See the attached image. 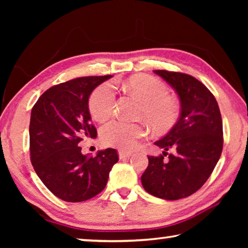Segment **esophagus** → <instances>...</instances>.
I'll use <instances>...</instances> for the list:
<instances>
[{"label": "esophagus", "mask_w": 248, "mask_h": 248, "mask_svg": "<svg viewBox=\"0 0 248 248\" xmlns=\"http://www.w3.org/2000/svg\"><path fill=\"white\" fill-rule=\"evenodd\" d=\"M131 155H132L131 152H125V151H123V150L119 151V158H120V159L129 158L130 156H131Z\"/></svg>", "instance_id": "1"}]
</instances>
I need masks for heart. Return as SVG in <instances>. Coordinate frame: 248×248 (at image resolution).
I'll use <instances>...</instances> for the list:
<instances>
[{"instance_id":"obj_1","label":"heart","mask_w":248,"mask_h":248,"mask_svg":"<svg viewBox=\"0 0 248 248\" xmlns=\"http://www.w3.org/2000/svg\"><path fill=\"white\" fill-rule=\"evenodd\" d=\"M128 87L144 100L142 115L156 131H165L175 124L179 115V107L174 99L169 97L166 86L151 77H138L130 79ZM117 89L112 82L100 84L93 91L89 107L92 116L104 120L115 110ZM145 128L140 124H132L120 119H112L104 124L100 137L106 145L123 150H132L145 136Z\"/></svg>"}]
</instances>
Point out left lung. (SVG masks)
Wrapping results in <instances>:
<instances>
[{
    "mask_svg": "<svg viewBox=\"0 0 248 248\" xmlns=\"http://www.w3.org/2000/svg\"><path fill=\"white\" fill-rule=\"evenodd\" d=\"M154 73L177 93L180 115L170 131L154 143L164 152L148 156L141 183L152 196L178 200L200 189L219 161L223 148L221 112L213 94L191 75L165 70ZM170 148L175 153L164 159Z\"/></svg>",
    "mask_w": 248,
    "mask_h": 248,
    "instance_id": "left-lung-1",
    "label": "left lung"
}]
</instances>
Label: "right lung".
Masks as SVG:
<instances>
[{
  "instance_id": "1",
  "label": "right lung",
  "mask_w": 248,
  "mask_h": 248,
  "mask_svg": "<svg viewBox=\"0 0 248 248\" xmlns=\"http://www.w3.org/2000/svg\"><path fill=\"white\" fill-rule=\"evenodd\" d=\"M84 77L50 87L31 109L29 124L31 161L36 174L54 196L81 202L106 187L111 167L118 162L115 149L82 154L79 142L95 139L89 98L99 84L110 78Z\"/></svg>"
}]
</instances>
